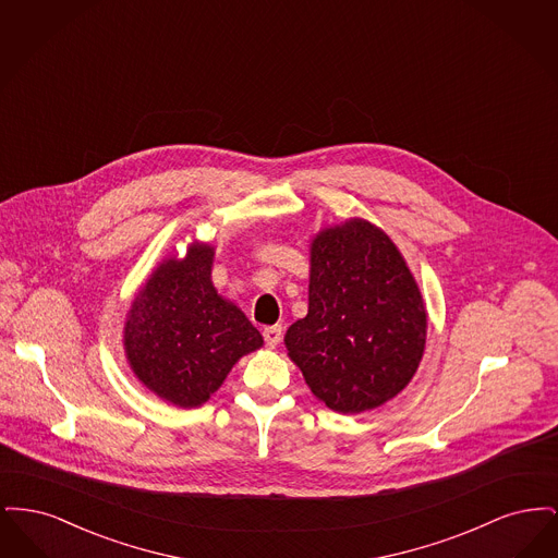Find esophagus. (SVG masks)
Here are the masks:
<instances>
[{
    "label": "esophagus",
    "instance_id": "34e87169",
    "mask_svg": "<svg viewBox=\"0 0 558 558\" xmlns=\"http://www.w3.org/2000/svg\"><path fill=\"white\" fill-rule=\"evenodd\" d=\"M264 339H266L267 347H278V343L282 341V326L280 324H274V326H267L264 328Z\"/></svg>",
    "mask_w": 558,
    "mask_h": 558
}]
</instances>
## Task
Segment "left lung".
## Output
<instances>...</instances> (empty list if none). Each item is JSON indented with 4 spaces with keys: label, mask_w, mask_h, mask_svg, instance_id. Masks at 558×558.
Returning a JSON list of instances; mask_svg holds the SVG:
<instances>
[{
    "label": "left lung",
    "mask_w": 558,
    "mask_h": 558,
    "mask_svg": "<svg viewBox=\"0 0 558 558\" xmlns=\"http://www.w3.org/2000/svg\"><path fill=\"white\" fill-rule=\"evenodd\" d=\"M425 299L396 242L362 217L310 244V307L284 335L312 393L339 414L380 408L418 371Z\"/></svg>",
    "instance_id": "8db88e82"
}]
</instances>
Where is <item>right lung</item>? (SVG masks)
I'll list each match as a JSON object with an SVG mask.
<instances>
[{
  "label": "right lung",
  "mask_w": 558,
  "mask_h": 558,
  "mask_svg": "<svg viewBox=\"0 0 558 558\" xmlns=\"http://www.w3.org/2000/svg\"><path fill=\"white\" fill-rule=\"evenodd\" d=\"M215 248L194 240L186 257L169 255L133 296L123 349L135 378L178 408H198L242 355L264 347L236 303L213 287Z\"/></svg>",
  "instance_id": "obj_1"
}]
</instances>
